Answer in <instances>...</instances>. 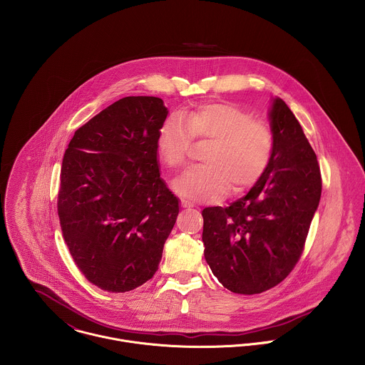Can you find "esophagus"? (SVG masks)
Returning a JSON list of instances; mask_svg holds the SVG:
<instances>
[{
    "label": "esophagus",
    "instance_id": "esophagus-1",
    "mask_svg": "<svg viewBox=\"0 0 365 365\" xmlns=\"http://www.w3.org/2000/svg\"><path fill=\"white\" fill-rule=\"evenodd\" d=\"M181 207L182 208H194V205L190 201H187V200H181Z\"/></svg>",
    "mask_w": 365,
    "mask_h": 365
}]
</instances>
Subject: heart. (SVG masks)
Instances as JSON below:
<instances>
[{
	"label": "heart",
	"mask_w": 365,
	"mask_h": 365,
	"mask_svg": "<svg viewBox=\"0 0 365 365\" xmlns=\"http://www.w3.org/2000/svg\"><path fill=\"white\" fill-rule=\"evenodd\" d=\"M192 140L210 142L205 167L191 168L175 182V191L195 201H216L230 188L240 194L267 171L274 133L269 125L230 103H208L164 120L157 133V156L168 170L185 165Z\"/></svg>",
	"instance_id": "obj_1"
}]
</instances>
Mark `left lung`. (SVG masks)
<instances>
[{
	"instance_id": "8db88e82",
	"label": "left lung",
	"mask_w": 365,
	"mask_h": 365,
	"mask_svg": "<svg viewBox=\"0 0 365 365\" xmlns=\"http://www.w3.org/2000/svg\"><path fill=\"white\" fill-rule=\"evenodd\" d=\"M269 119L274 152L264 175L230 207L202 210L205 259L235 294H261L289 275L320 201V168L301 123L281 98Z\"/></svg>"
}]
</instances>
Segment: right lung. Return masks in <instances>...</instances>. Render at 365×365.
Wrapping results in <instances>:
<instances>
[{
  "label": "right lung",
  "mask_w": 365,
  "mask_h": 365,
  "mask_svg": "<svg viewBox=\"0 0 365 365\" xmlns=\"http://www.w3.org/2000/svg\"><path fill=\"white\" fill-rule=\"evenodd\" d=\"M167 113L161 98L125 97L78 128L63 157V237L84 277L108 292L155 275L180 210L157 163Z\"/></svg>",
  "instance_id": "add662e5"
}]
</instances>
